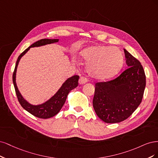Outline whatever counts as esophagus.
I'll return each instance as SVG.
<instances>
[{
	"label": "esophagus",
	"instance_id": "obj_1",
	"mask_svg": "<svg viewBox=\"0 0 158 158\" xmlns=\"http://www.w3.org/2000/svg\"><path fill=\"white\" fill-rule=\"evenodd\" d=\"M87 81H88V80H87V79H86V77H84V76H82V77H80L79 83V84H85L87 82Z\"/></svg>",
	"mask_w": 158,
	"mask_h": 158
}]
</instances>
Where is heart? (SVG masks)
<instances>
[{
	"label": "heart",
	"mask_w": 158,
	"mask_h": 158,
	"mask_svg": "<svg viewBox=\"0 0 158 158\" xmlns=\"http://www.w3.org/2000/svg\"><path fill=\"white\" fill-rule=\"evenodd\" d=\"M83 58L89 63L88 70L94 77L110 79L118 73L123 67L124 57L118 47L96 46L86 49Z\"/></svg>",
	"instance_id": "obj_1"
}]
</instances>
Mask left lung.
I'll list each match as a JSON object with an SVG mask.
<instances>
[{"label": "left lung", "instance_id": "1", "mask_svg": "<svg viewBox=\"0 0 158 158\" xmlns=\"http://www.w3.org/2000/svg\"><path fill=\"white\" fill-rule=\"evenodd\" d=\"M128 68L118 77L95 83L93 104L98 118L108 123L123 121L141 103L146 75L139 60L124 49Z\"/></svg>", "mask_w": 158, "mask_h": 158}]
</instances>
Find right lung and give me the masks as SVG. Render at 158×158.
<instances>
[{
  "label": "right lung",
  "instance_id": "right-lung-1",
  "mask_svg": "<svg viewBox=\"0 0 158 158\" xmlns=\"http://www.w3.org/2000/svg\"><path fill=\"white\" fill-rule=\"evenodd\" d=\"M58 41V39H43L32 44L27 49H25L24 51L18 56V60L16 61V66H15L14 73H13V76H12L13 83H14L15 91H16V94L17 95V98L19 104H21L22 108L26 111H27L29 113L40 119H48L50 118H52V117L56 115L59 112L61 108H62V106H64L69 93L71 90H73L75 87H77L78 86L79 76L74 75L73 77L68 79L65 81V82L62 85V86H61V88L58 90V92L55 94V95L53 96L49 100L46 102L45 103L41 105L33 106L29 104L26 100H24L21 94H20L19 92L16 83V69H17V67H18V65L20 58H21L28 51L30 48L40 47V46L56 43Z\"/></svg>",
  "mask_w": 158,
  "mask_h": 158
}]
</instances>
